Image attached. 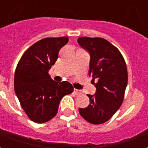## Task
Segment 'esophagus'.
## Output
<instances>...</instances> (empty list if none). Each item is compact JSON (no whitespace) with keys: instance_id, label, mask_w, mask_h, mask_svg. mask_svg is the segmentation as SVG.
I'll return each instance as SVG.
<instances>
[{"instance_id":"obj_1","label":"esophagus","mask_w":148,"mask_h":148,"mask_svg":"<svg viewBox=\"0 0 148 148\" xmlns=\"http://www.w3.org/2000/svg\"><path fill=\"white\" fill-rule=\"evenodd\" d=\"M74 93L76 94V95H80L81 93H82V91H81V90H76V89H74Z\"/></svg>"}]
</instances>
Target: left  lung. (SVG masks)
Wrapping results in <instances>:
<instances>
[{
  "label": "left lung",
  "instance_id": "left-lung-1",
  "mask_svg": "<svg viewBox=\"0 0 148 148\" xmlns=\"http://www.w3.org/2000/svg\"><path fill=\"white\" fill-rule=\"evenodd\" d=\"M77 42L90 52L89 74L97 88L95 95H87L90 105L78 111L90 124H103L109 121L123 103L127 84L126 62L121 51L103 38L79 37ZM95 78L98 79L97 84L94 83Z\"/></svg>",
  "mask_w": 148,
  "mask_h": 148
}]
</instances>
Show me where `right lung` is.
Instances as JSON below:
<instances>
[{
  "mask_svg": "<svg viewBox=\"0 0 148 148\" xmlns=\"http://www.w3.org/2000/svg\"><path fill=\"white\" fill-rule=\"evenodd\" d=\"M68 40L66 36L40 39L26 50L16 66L15 93L22 109L36 123H45L55 117L62 97L74 91L70 82H55L48 74Z\"/></svg>",
  "mask_w": 148,
  "mask_h": 148,
  "instance_id": "1",
  "label": "right lung"
}]
</instances>
